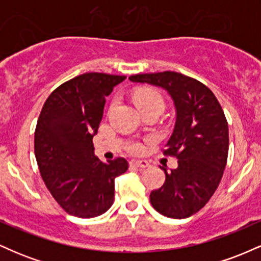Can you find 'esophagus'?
I'll return each mask as SVG.
<instances>
[{
  "instance_id": "34e87169",
  "label": "esophagus",
  "mask_w": 261,
  "mask_h": 261,
  "mask_svg": "<svg viewBox=\"0 0 261 261\" xmlns=\"http://www.w3.org/2000/svg\"><path fill=\"white\" fill-rule=\"evenodd\" d=\"M130 163L135 167H139V168H147V167H149L148 162L143 161V160H133Z\"/></svg>"
}]
</instances>
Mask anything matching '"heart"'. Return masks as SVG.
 Returning a JSON list of instances; mask_svg holds the SVG:
<instances>
[{
    "mask_svg": "<svg viewBox=\"0 0 261 261\" xmlns=\"http://www.w3.org/2000/svg\"><path fill=\"white\" fill-rule=\"evenodd\" d=\"M134 101L139 110L145 109V108H158V109H163L164 101L162 95L157 91L152 88H139L134 93ZM134 152L140 151L139 145H134L131 147Z\"/></svg>",
    "mask_w": 261,
    "mask_h": 261,
    "instance_id": "heart-1",
    "label": "heart"
}]
</instances>
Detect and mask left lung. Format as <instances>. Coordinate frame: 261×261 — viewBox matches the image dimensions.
I'll return each mask as SVG.
<instances>
[{
  "label": "left lung",
  "instance_id": "8db88e82",
  "mask_svg": "<svg viewBox=\"0 0 261 261\" xmlns=\"http://www.w3.org/2000/svg\"><path fill=\"white\" fill-rule=\"evenodd\" d=\"M131 82L166 89L175 108V125L164 154L178 160L175 169L162 168L166 181L151 191L155 211L170 218L196 214L214 195L228 157V124L211 89L184 74L164 71L130 76Z\"/></svg>",
  "mask_w": 261,
  "mask_h": 261
}]
</instances>
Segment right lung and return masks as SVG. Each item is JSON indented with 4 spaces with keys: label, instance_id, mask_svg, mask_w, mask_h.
Listing matches in <instances>:
<instances>
[{
    "label": "right lung",
    "instance_id": "right-lung-1",
    "mask_svg": "<svg viewBox=\"0 0 261 261\" xmlns=\"http://www.w3.org/2000/svg\"><path fill=\"white\" fill-rule=\"evenodd\" d=\"M126 77L83 73L49 95L39 115L34 151L41 178L67 214L92 218L114 202V180L128 168L125 158L107 163L94 155L106 97Z\"/></svg>",
    "mask_w": 261,
    "mask_h": 261
}]
</instances>
